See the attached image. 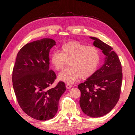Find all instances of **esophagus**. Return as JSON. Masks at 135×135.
<instances>
[{
  "instance_id": "esophagus-1",
  "label": "esophagus",
  "mask_w": 135,
  "mask_h": 135,
  "mask_svg": "<svg viewBox=\"0 0 135 135\" xmlns=\"http://www.w3.org/2000/svg\"><path fill=\"white\" fill-rule=\"evenodd\" d=\"M72 86H73L71 85V84H66V88H67V89L71 88Z\"/></svg>"
}]
</instances>
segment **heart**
<instances>
[{
	"label": "heart",
	"instance_id": "obj_1",
	"mask_svg": "<svg viewBox=\"0 0 135 135\" xmlns=\"http://www.w3.org/2000/svg\"><path fill=\"white\" fill-rule=\"evenodd\" d=\"M61 49V52H52L51 61L56 70H62L69 61L70 67L59 73L61 80L73 83L80 77L86 79L91 76L97 70L100 60L97 47L73 41L62 45Z\"/></svg>",
	"mask_w": 135,
	"mask_h": 135
}]
</instances>
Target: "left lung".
<instances>
[{
    "instance_id": "left-lung-1",
    "label": "left lung",
    "mask_w": 135,
    "mask_h": 135,
    "mask_svg": "<svg viewBox=\"0 0 135 135\" xmlns=\"http://www.w3.org/2000/svg\"><path fill=\"white\" fill-rule=\"evenodd\" d=\"M93 45L105 55L103 65L84 83L79 84L81 92L80 105L91 117H99L109 113L120 98L122 84V68L117 55L110 46L98 38L90 37Z\"/></svg>"
}]
</instances>
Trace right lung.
I'll return each mask as SVG.
<instances>
[{
  "label": "right lung",
  "mask_w": 135,
  "mask_h": 135,
  "mask_svg": "<svg viewBox=\"0 0 135 135\" xmlns=\"http://www.w3.org/2000/svg\"><path fill=\"white\" fill-rule=\"evenodd\" d=\"M56 45L51 38L27 43L20 50L12 71L13 90L19 105L36 120L46 121L56 115L59 98L66 90L63 81L50 87L56 79L49 68V52Z\"/></svg>",
  "instance_id": "add662e5"
}]
</instances>
